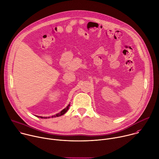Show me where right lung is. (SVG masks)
Here are the masks:
<instances>
[{
	"label": "right lung",
	"mask_w": 159,
	"mask_h": 159,
	"mask_svg": "<svg viewBox=\"0 0 159 159\" xmlns=\"http://www.w3.org/2000/svg\"><path fill=\"white\" fill-rule=\"evenodd\" d=\"M70 104H69L67 106H66V107H65V109H63L60 112H59V113H58V114H57L56 115H54V116H52V118H54V117H58V116H62V115H63L65 113L68 111V109H69V107H70ZM37 117H39V116H37ZM39 118H50V117H42V116H39Z\"/></svg>",
	"instance_id": "obj_1"
}]
</instances>
